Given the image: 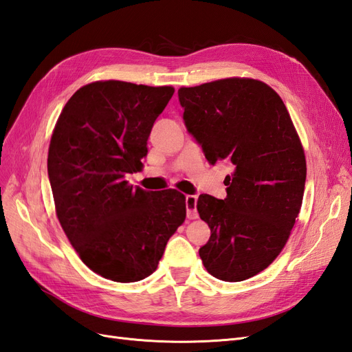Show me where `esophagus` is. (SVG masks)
Segmentation results:
<instances>
[{
	"label": "esophagus",
	"instance_id": "obj_1",
	"mask_svg": "<svg viewBox=\"0 0 352 352\" xmlns=\"http://www.w3.org/2000/svg\"><path fill=\"white\" fill-rule=\"evenodd\" d=\"M197 195H186L185 204H186V216L188 219H197L198 211H197Z\"/></svg>",
	"mask_w": 352,
	"mask_h": 352
}]
</instances>
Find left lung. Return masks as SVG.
<instances>
[{"label": "left lung", "instance_id": "8db88e82", "mask_svg": "<svg viewBox=\"0 0 352 352\" xmlns=\"http://www.w3.org/2000/svg\"><path fill=\"white\" fill-rule=\"evenodd\" d=\"M177 95L207 162L232 170L225 199L197 201L211 230L199 257L220 280L250 279L280 254L300 212L307 177L300 138L282 98L260 80L229 78Z\"/></svg>", "mask_w": 352, "mask_h": 352}]
</instances>
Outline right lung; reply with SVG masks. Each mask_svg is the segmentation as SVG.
Returning a JSON list of instances; mask_svg holds the SVG:
<instances>
[{
	"instance_id": "add662e5",
	"label": "right lung",
	"mask_w": 352,
	"mask_h": 352,
	"mask_svg": "<svg viewBox=\"0 0 352 352\" xmlns=\"http://www.w3.org/2000/svg\"><path fill=\"white\" fill-rule=\"evenodd\" d=\"M173 92L122 80L85 85L52 132L48 177L58 221L80 260L105 279L148 278L185 221L176 189L148 192L126 180L142 168L154 122Z\"/></svg>"
}]
</instances>
